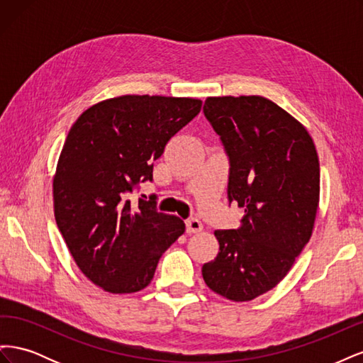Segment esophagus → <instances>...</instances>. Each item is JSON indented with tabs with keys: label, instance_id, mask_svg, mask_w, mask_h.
<instances>
[{
	"label": "esophagus",
	"instance_id": "obj_1",
	"mask_svg": "<svg viewBox=\"0 0 363 363\" xmlns=\"http://www.w3.org/2000/svg\"><path fill=\"white\" fill-rule=\"evenodd\" d=\"M203 230V224L200 219L196 218H189L186 219V232L188 233H200Z\"/></svg>",
	"mask_w": 363,
	"mask_h": 363
}]
</instances>
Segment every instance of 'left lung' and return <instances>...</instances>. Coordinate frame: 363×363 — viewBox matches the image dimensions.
Segmentation results:
<instances>
[{
    "label": "left lung",
    "mask_w": 363,
    "mask_h": 363,
    "mask_svg": "<svg viewBox=\"0 0 363 363\" xmlns=\"http://www.w3.org/2000/svg\"><path fill=\"white\" fill-rule=\"evenodd\" d=\"M203 113L228 159V203L245 208L236 230H216L203 265L213 292L250 301L286 276L309 242L320 200V162L307 130L268 98L211 96Z\"/></svg>",
    "instance_id": "8db88e82"
}]
</instances>
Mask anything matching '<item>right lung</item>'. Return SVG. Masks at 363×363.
I'll return each instance as SVG.
<instances>
[{"mask_svg": "<svg viewBox=\"0 0 363 363\" xmlns=\"http://www.w3.org/2000/svg\"><path fill=\"white\" fill-rule=\"evenodd\" d=\"M201 104L124 95L89 107L71 127L52 184L54 215L71 256L96 286L112 294L144 289L184 233L179 216L131 195L152 180V162Z\"/></svg>", "mask_w": 363, "mask_h": 363, "instance_id": "right-lung-1", "label": "right lung"}]
</instances>
